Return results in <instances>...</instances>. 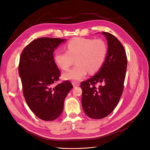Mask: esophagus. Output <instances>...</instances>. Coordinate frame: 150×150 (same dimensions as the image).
<instances>
[{
    "instance_id": "34e87169",
    "label": "esophagus",
    "mask_w": 150,
    "mask_h": 150,
    "mask_svg": "<svg viewBox=\"0 0 150 150\" xmlns=\"http://www.w3.org/2000/svg\"><path fill=\"white\" fill-rule=\"evenodd\" d=\"M72 85L73 86L75 87H77V86H79V83H76V82H73L72 83Z\"/></svg>"
}]
</instances>
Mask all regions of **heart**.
I'll use <instances>...</instances> for the list:
<instances>
[{
    "mask_svg": "<svg viewBox=\"0 0 150 150\" xmlns=\"http://www.w3.org/2000/svg\"><path fill=\"white\" fill-rule=\"evenodd\" d=\"M66 51H56L54 60L63 71L74 63L76 65L63 75L64 79L78 81L87 73L94 74L102 67L107 54V46L103 40L75 38L65 45Z\"/></svg>",
    "mask_w": 150,
    "mask_h": 150,
    "instance_id": "1",
    "label": "heart"
}]
</instances>
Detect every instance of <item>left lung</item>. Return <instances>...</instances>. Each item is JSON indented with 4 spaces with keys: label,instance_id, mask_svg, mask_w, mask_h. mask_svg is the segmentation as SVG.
Instances as JSON below:
<instances>
[{
    "label": "left lung",
    "instance_id": "obj_1",
    "mask_svg": "<svg viewBox=\"0 0 150 150\" xmlns=\"http://www.w3.org/2000/svg\"><path fill=\"white\" fill-rule=\"evenodd\" d=\"M108 45L105 61L99 71L80 87L82 106L86 114L101 119L111 114L118 105L124 88L127 60L124 47L112 34L102 32ZM97 83L99 87H96Z\"/></svg>",
    "mask_w": 150,
    "mask_h": 150
}]
</instances>
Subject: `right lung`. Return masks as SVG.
<instances>
[{
	"mask_svg": "<svg viewBox=\"0 0 150 150\" xmlns=\"http://www.w3.org/2000/svg\"><path fill=\"white\" fill-rule=\"evenodd\" d=\"M66 39L40 38L33 40L23 50L18 72L27 104L39 118L57 119L63 110L64 101L73 88L69 81L54 86L60 71L54 62L53 52Z\"/></svg>",
	"mask_w": 150,
	"mask_h": 150,
	"instance_id": "add662e5",
	"label": "right lung"
}]
</instances>
